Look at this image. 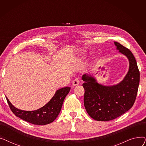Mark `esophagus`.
Listing matches in <instances>:
<instances>
[{
  "instance_id": "1",
  "label": "esophagus",
  "mask_w": 146,
  "mask_h": 146,
  "mask_svg": "<svg viewBox=\"0 0 146 146\" xmlns=\"http://www.w3.org/2000/svg\"><path fill=\"white\" fill-rule=\"evenodd\" d=\"M79 83H80V81H79V79H75L74 80H73V83H72V85L73 86H78L79 84Z\"/></svg>"
}]
</instances>
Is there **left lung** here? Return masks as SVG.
I'll return each instance as SVG.
<instances>
[{"mask_svg": "<svg viewBox=\"0 0 146 146\" xmlns=\"http://www.w3.org/2000/svg\"><path fill=\"white\" fill-rule=\"evenodd\" d=\"M117 50L129 61L128 71L121 82L112 86L98 83L90 74H85L84 105L89 116L96 121H108L115 119L128 111L135 101L140 83V72L131 51L117 42Z\"/></svg>", "mask_w": 146, "mask_h": 146, "instance_id": "8db88e82", "label": "left lung"}]
</instances>
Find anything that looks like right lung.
I'll list each match as a JSON object with an SVG mask.
<instances>
[{
	"instance_id": "1",
	"label": "right lung",
	"mask_w": 146,
	"mask_h": 146,
	"mask_svg": "<svg viewBox=\"0 0 146 146\" xmlns=\"http://www.w3.org/2000/svg\"><path fill=\"white\" fill-rule=\"evenodd\" d=\"M70 90V87L61 88L56 91L51 100L41 108L35 111L19 110L10 102L6 97L12 112L21 119L35 125H46L51 123L58 117L63 101Z\"/></svg>"
}]
</instances>
